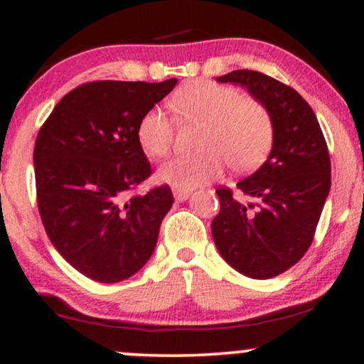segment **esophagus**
Returning a JSON list of instances; mask_svg holds the SVG:
<instances>
[{"mask_svg": "<svg viewBox=\"0 0 364 364\" xmlns=\"http://www.w3.org/2000/svg\"><path fill=\"white\" fill-rule=\"evenodd\" d=\"M191 196V188H182V187H173V197L177 200H187Z\"/></svg>", "mask_w": 364, "mask_h": 364, "instance_id": "obj_1", "label": "esophagus"}]
</instances>
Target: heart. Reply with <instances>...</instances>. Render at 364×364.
Here are the masks:
<instances>
[{
	"label": "heart",
	"mask_w": 364,
	"mask_h": 364,
	"mask_svg": "<svg viewBox=\"0 0 364 364\" xmlns=\"http://www.w3.org/2000/svg\"><path fill=\"white\" fill-rule=\"evenodd\" d=\"M172 107L183 119L205 124L200 154H181L164 162L159 181L192 188L220 176L227 162L237 172L260 166L273 144V119L262 102L247 99L240 89L212 81H193L178 89ZM173 121L161 107L144 114L137 126L141 147L162 157L173 144Z\"/></svg>",
	"instance_id": "heart-1"
}]
</instances>
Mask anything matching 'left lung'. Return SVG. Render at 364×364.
Returning a JSON list of instances; mask_svg holds the SVG:
<instances>
[{
    "label": "left lung",
    "instance_id": "left-lung-1",
    "mask_svg": "<svg viewBox=\"0 0 364 364\" xmlns=\"http://www.w3.org/2000/svg\"><path fill=\"white\" fill-rule=\"evenodd\" d=\"M218 82L240 84L273 119V147L265 164L237 182L248 198L217 188L220 212L213 242L242 275L267 280L291 268L310 248L331 186V164L320 124L295 89L258 71L238 69Z\"/></svg>",
    "mask_w": 364,
    "mask_h": 364
}]
</instances>
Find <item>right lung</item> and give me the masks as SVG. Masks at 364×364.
I'll return each instance as SVG.
<instances>
[{"label": "right lung", "mask_w": 364, "mask_h": 364, "mask_svg": "<svg viewBox=\"0 0 364 364\" xmlns=\"http://www.w3.org/2000/svg\"><path fill=\"white\" fill-rule=\"evenodd\" d=\"M176 84H81L39 129L33 161L44 230L64 260L94 282L126 280L156 248L173 203L171 187L129 193L152 173L139 122Z\"/></svg>", "instance_id": "1"}]
</instances>
